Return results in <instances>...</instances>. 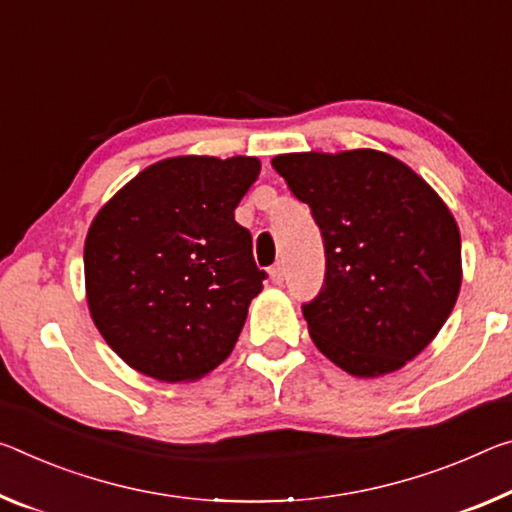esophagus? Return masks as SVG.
Segmentation results:
<instances>
[{"mask_svg": "<svg viewBox=\"0 0 512 512\" xmlns=\"http://www.w3.org/2000/svg\"><path fill=\"white\" fill-rule=\"evenodd\" d=\"M269 278L273 285H282V280H285V271H282V264H273L269 269Z\"/></svg>", "mask_w": 512, "mask_h": 512, "instance_id": "esophagus-1", "label": "esophagus"}]
</instances>
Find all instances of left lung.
<instances>
[{
  "label": "left lung",
  "instance_id": "obj_1",
  "mask_svg": "<svg viewBox=\"0 0 512 512\" xmlns=\"http://www.w3.org/2000/svg\"><path fill=\"white\" fill-rule=\"evenodd\" d=\"M273 168L310 205L326 248V278L303 303L314 344L353 376L401 369L456 305L460 232L451 212L385 152L280 154Z\"/></svg>",
  "mask_w": 512,
  "mask_h": 512
}]
</instances>
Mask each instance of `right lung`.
Returning a JSON list of instances; mask_svg holds the SVG:
<instances>
[{"instance_id":"add662e5","label":"right lung","mask_w":512,"mask_h":512,"mask_svg":"<svg viewBox=\"0 0 512 512\" xmlns=\"http://www.w3.org/2000/svg\"><path fill=\"white\" fill-rule=\"evenodd\" d=\"M255 157H175L145 168L88 230L93 321L129 367L166 383L196 380L237 344L266 280L234 209Z\"/></svg>"}]
</instances>
